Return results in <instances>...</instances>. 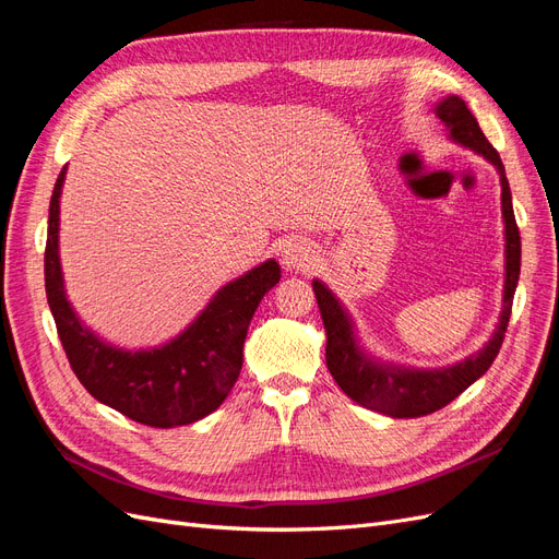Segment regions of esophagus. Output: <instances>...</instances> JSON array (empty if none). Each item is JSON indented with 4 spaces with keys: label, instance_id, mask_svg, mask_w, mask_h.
Returning <instances> with one entry per match:
<instances>
[{
    "label": "esophagus",
    "instance_id": "34e87169",
    "mask_svg": "<svg viewBox=\"0 0 559 559\" xmlns=\"http://www.w3.org/2000/svg\"><path fill=\"white\" fill-rule=\"evenodd\" d=\"M314 261V249L306 240H294L284 247L282 263L289 270H306Z\"/></svg>",
    "mask_w": 559,
    "mask_h": 559
}]
</instances>
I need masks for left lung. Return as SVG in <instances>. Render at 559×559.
Masks as SVG:
<instances>
[{
  "mask_svg": "<svg viewBox=\"0 0 559 559\" xmlns=\"http://www.w3.org/2000/svg\"><path fill=\"white\" fill-rule=\"evenodd\" d=\"M436 116L448 130L454 144H462L497 167L501 181V214H503V240H506V277L503 302L499 324L492 337L471 357L454 366L443 368H411L392 361H382L368 354L357 335L354 319L329 286L314 280L312 289L317 306L326 329V366L333 380L343 392L364 408L389 417H421L445 408L450 401L460 396L478 378L487 373L501 349L506 326H509L513 296L520 277V230L513 214L511 186L506 179L503 163L497 148L487 142L476 116H473L462 97L448 95L433 107Z\"/></svg>",
  "mask_w": 559,
  "mask_h": 559,
  "instance_id": "1",
  "label": "left lung"
}]
</instances>
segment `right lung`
<instances>
[{"label": "right lung", "mask_w": 559, "mask_h": 559, "mask_svg": "<svg viewBox=\"0 0 559 559\" xmlns=\"http://www.w3.org/2000/svg\"><path fill=\"white\" fill-rule=\"evenodd\" d=\"M67 167L48 207L46 298L60 343L91 396L146 427L193 425L226 401L240 376L249 321L261 298L280 282V263L267 259L214 294L189 326L158 347L123 349L93 333L64 294L60 265V195Z\"/></svg>", "instance_id": "1"}]
</instances>
